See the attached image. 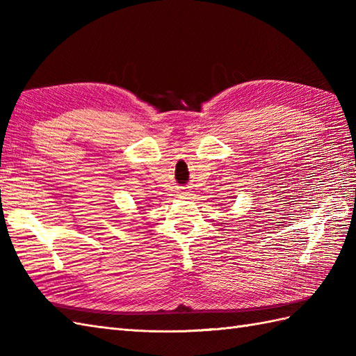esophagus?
<instances>
[{"instance_id": "1", "label": "esophagus", "mask_w": 356, "mask_h": 356, "mask_svg": "<svg viewBox=\"0 0 356 356\" xmlns=\"http://www.w3.org/2000/svg\"><path fill=\"white\" fill-rule=\"evenodd\" d=\"M184 195H189V191H185V193H184Z\"/></svg>"}]
</instances>
